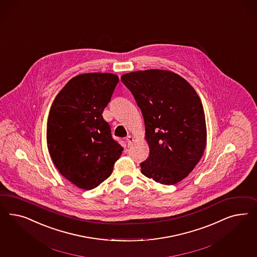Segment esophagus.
<instances>
[{
    "label": "esophagus",
    "mask_w": 257,
    "mask_h": 257,
    "mask_svg": "<svg viewBox=\"0 0 257 257\" xmlns=\"http://www.w3.org/2000/svg\"><path fill=\"white\" fill-rule=\"evenodd\" d=\"M126 142H127L128 146H130V145L132 144L133 142H134V138H132L131 136H128V137L126 138Z\"/></svg>",
    "instance_id": "esophagus-1"
}]
</instances>
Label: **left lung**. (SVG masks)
Returning <instances> with one entry per match:
<instances>
[{
  "label": "left lung",
  "instance_id": "1",
  "mask_svg": "<svg viewBox=\"0 0 257 257\" xmlns=\"http://www.w3.org/2000/svg\"><path fill=\"white\" fill-rule=\"evenodd\" d=\"M120 79L144 117L150 154L140 164L142 174L163 185L177 184L194 170L206 146L199 95L186 79L171 70H138Z\"/></svg>",
  "mask_w": 257,
  "mask_h": 257
}]
</instances>
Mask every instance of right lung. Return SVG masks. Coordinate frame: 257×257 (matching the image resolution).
Masks as SVG:
<instances>
[{
    "instance_id": "add662e5",
    "label": "right lung",
    "mask_w": 257,
    "mask_h": 257,
    "mask_svg": "<svg viewBox=\"0 0 257 257\" xmlns=\"http://www.w3.org/2000/svg\"><path fill=\"white\" fill-rule=\"evenodd\" d=\"M117 82V75L108 72L79 74L50 109L47 145L52 160L66 179L85 190L108 178L123 151L102 117Z\"/></svg>"
}]
</instances>
